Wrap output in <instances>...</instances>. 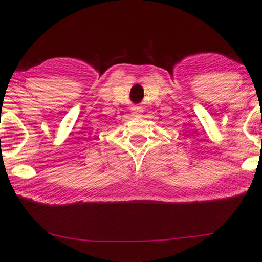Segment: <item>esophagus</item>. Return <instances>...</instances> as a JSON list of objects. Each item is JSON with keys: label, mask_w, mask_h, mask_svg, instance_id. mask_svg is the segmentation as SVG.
Masks as SVG:
<instances>
[{"label": "esophagus", "mask_w": 262, "mask_h": 262, "mask_svg": "<svg viewBox=\"0 0 262 262\" xmlns=\"http://www.w3.org/2000/svg\"><path fill=\"white\" fill-rule=\"evenodd\" d=\"M135 113H137V114H138V113H139V110H135Z\"/></svg>", "instance_id": "34e87169"}]
</instances>
